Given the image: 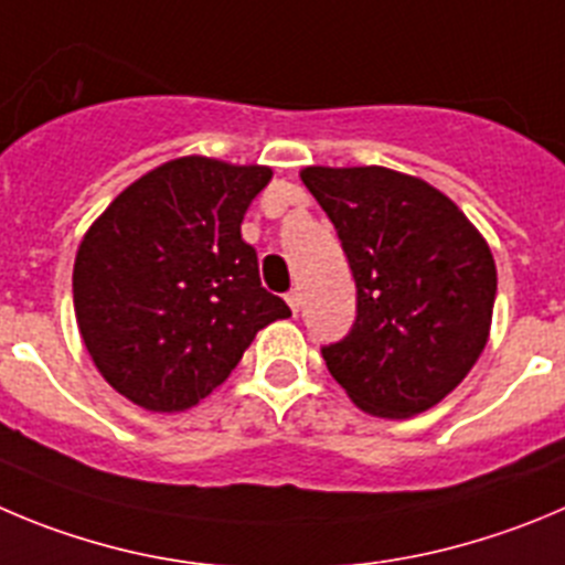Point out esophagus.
I'll return each mask as SVG.
<instances>
[{
    "mask_svg": "<svg viewBox=\"0 0 565 565\" xmlns=\"http://www.w3.org/2000/svg\"><path fill=\"white\" fill-rule=\"evenodd\" d=\"M300 300H303V298H300L298 289L287 292V303H289V309H292V312H298V309H300Z\"/></svg>",
    "mask_w": 565,
    "mask_h": 565,
    "instance_id": "34e87169",
    "label": "esophagus"
}]
</instances>
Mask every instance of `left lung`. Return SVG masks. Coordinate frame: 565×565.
Wrapping results in <instances>:
<instances>
[{"mask_svg": "<svg viewBox=\"0 0 565 565\" xmlns=\"http://www.w3.org/2000/svg\"><path fill=\"white\" fill-rule=\"evenodd\" d=\"M356 281V320L323 348L362 413L413 418L440 404L488 345L497 262L440 189L387 167H303Z\"/></svg>", "mask_w": 565, "mask_h": 565, "instance_id": "obj_1", "label": "left lung"}]
</instances>
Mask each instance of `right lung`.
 <instances>
[{
    "label": "right lung",
    "mask_w": 565,
    "mask_h": 565,
    "mask_svg": "<svg viewBox=\"0 0 565 565\" xmlns=\"http://www.w3.org/2000/svg\"><path fill=\"white\" fill-rule=\"evenodd\" d=\"M270 167L183 156L92 223L72 273L77 329L105 382L150 413L194 407L239 365L256 331L289 318L242 239Z\"/></svg>",
    "instance_id": "obj_1"
}]
</instances>
